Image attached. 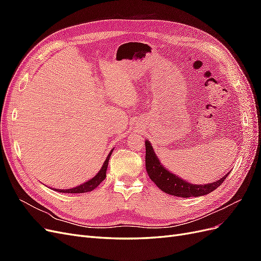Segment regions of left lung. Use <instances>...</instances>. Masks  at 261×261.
Listing matches in <instances>:
<instances>
[{
    "instance_id": "obj_1",
    "label": "left lung",
    "mask_w": 261,
    "mask_h": 261,
    "mask_svg": "<svg viewBox=\"0 0 261 261\" xmlns=\"http://www.w3.org/2000/svg\"><path fill=\"white\" fill-rule=\"evenodd\" d=\"M146 144V170L148 175L153 183L159 187L162 192L176 197H199L207 195L215 191L224 179L227 177V174L218 179L217 181H212L208 184H192L189 181L178 177L174 173H171L161 164L159 158L155 154L154 150L147 139Z\"/></svg>"
}]
</instances>
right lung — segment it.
<instances>
[{"mask_svg":"<svg viewBox=\"0 0 261 261\" xmlns=\"http://www.w3.org/2000/svg\"><path fill=\"white\" fill-rule=\"evenodd\" d=\"M112 152H113V149L108 154L107 159L103 162V164H102L100 171L92 178H90L89 180H87V181H85V183H83L82 185H78V186L73 187V188H68V189H54V191H57L59 193H65V194H81V193H87V192L93 191V189L96 188V187H98L100 185L101 181H103L105 178L107 177L108 163H109L110 156H111Z\"/></svg>","mask_w":261,"mask_h":261,"instance_id":"right-lung-1","label":"right lung"}]
</instances>
